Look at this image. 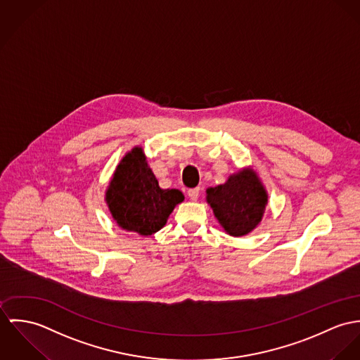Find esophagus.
Here are the masks:
<instances>
[{
	"label": "esophagus",
	"instance_id": "obj_1",
	"mask_svg": "<svg viewBox=\"0 0 360 360\" xmlns=\"http://www.w3.org/2000/svg\"><path fill=\"white\" fill-rule=\"evenodd\" d=\"M188 195H189L191 200L199 199L200 188H193V189H189V191H188Z\"/></svg>",
	"mask_w": 360,
	"mask_h": 360
}]
</instances>
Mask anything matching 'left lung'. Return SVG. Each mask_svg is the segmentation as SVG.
Listing matches in <instances>:
<instances>
[{
    "mask_svg": "<svg viewBox=\"0 0 360 360\" xmlns=\"http://www.w3.org/2000/svg\"><path fill=\"white\" fill-rule=\"evenodd\" d=\"M207 201L231 236H244L261 222L268 196L257 174L243 169L226 184L207 189Z\"/></svg>",
    "mask_w": 360,
    "mask_h": 360,
    "instance_id": "8db88e82",
    "label": "left lung"
}]
</instances>
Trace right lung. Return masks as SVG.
I'll use <instances>...</instances> for the list:
<instances>
[{
  "label": "right lung",
  "instance_id": "right-lung-1",
  "mask_svg": "<svg viewBox=\"0 0 360 360\" xmlns=\"http://www.w3.org/2000/svg\"><path fill=\"white\" fill-rule=\"evenodd\" d=\"M181 201L184 195L178 189H161L141 148L125 155L106 192V202L116 222L141 236L160 231Z\"/></svg>",
  "mask_w": 360,
  "mask_h": 360
}]
</instances>
